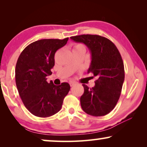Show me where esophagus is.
<instances>
[{"instance_id": "esophagus-1", "label": "esophagus", "mask_w": 147, "mask_h": 147, "mask_svg": "<svg viewBox=\"0 0 147 147\" xmlns=\"http://www.w3.org/2000/svg\"><path fill=\"white\" fill-rule=\"evenodd\" d=\"M75 84H76V83H75V82H69V85H70V86H71H71H74V85H75Z\"/></svg>"}]
</instances>
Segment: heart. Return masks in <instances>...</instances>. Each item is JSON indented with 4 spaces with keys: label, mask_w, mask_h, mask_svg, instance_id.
<instances>
[{
    "label": "heart",
    "mask_w": 147,
    "mask_h": 147,
    "mask_svg": "<svg viewBox=\"0 0 147 147\" xmlns=\"http://www.w3.org/2000/svg\"><path fill=\"white\" fill-rule=\"evenodd\" d=\"M85 49V47L82 45V44H76L74 46V49Z\"/></svg>",
    "instance_id": "heart-1"
}]
</instances>
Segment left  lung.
Listing matches in <instances>:
<instances>
[{"label":"left lung","instance_id":"8db88e82","mask_svg":"<svg viewBox=\"0 0 147 147\" xmlns=\"http://www.w3.org/2000/svg\"><path fill=\"white\" fill-rule=\"evenodd\" d=\"M70 39L87 46L92 59L88 73L97 78L93 88L82 84L84 92L80 98L82 108L91 116L106 115L117 104L124 80L120 52L110 40L100 35H81Z\"/></svg>","mask_w":147,"mask_h":147}]
</instances>
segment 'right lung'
<instances>
[{
    "label": "right lung",
    "instance_id": "add662e5",
    "mask_svg": "<svg viewBox=\"0 0 147 147\" xmlns=\"http://www.w3.org/2000/svg\"><path fill=\"white\" fill-rule=\"evenodd\" d=\"M64 39H41L27 46L18 58L15 81L26 108L38 117H49L61 110L64 98L70 90L68 83L55 86L48 83L55 65V52L67 43Z\"/></svg>",
    "mask_w": 147,
    "mask_h": 147
}]
</instances>
